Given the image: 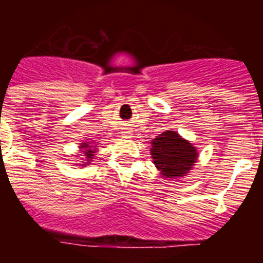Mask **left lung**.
I'll list each match as a JSON object with an SVG mask.
<instances>
[{"instance_id":"1","label":"left lung","mask_w":263,"mask_h":263,"mask_svg":"<svg viewBox=\"0 0 263 263\" xmlns=\"http://www.w3.org/2000/svg\"><path fill=\"white\" fill-rule=\"evenodd\" d=\"M152 143L155 166L166 178L183 176L196 162V148L175 132L167 130L153 139Z\"/></svg>"}]
</instances>
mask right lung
<instances>
[{"label": "right lung", "mask_w": 263, "mask_h": 263, "mask_svg": "<svg viewBox=\"0 0 263 263\" xmlns=\"http://www.w3.org/2000/svg\"><path fill=\"white\" fill-rule=\"evenodd\" d=\"M81 148H84V150H81V152H85L84 157H85V160H87V162H83V163L89 164L88 162H89V160L93 158L95 150H92V148H90V146L88 145V143H83V145H81Z\"/></svg>", "instance_id": "1"}]
</instances>
